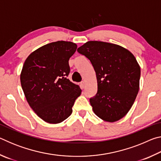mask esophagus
<instances>
[{"label": "esophagus", "instance_id": "obj_1", "mask_svg": "<svg viewBox=\"0 0 161 161\" xmlns=\"http://www.w3.org/2000/svg\"><path fill=\"white\" fill-rule=\"evenodd\" d=\"M80 85H81V89H84V87H85V82H84V81H81Z\"/></svg>", "mask_w": 161, "mask_h": 161}]
</instances>
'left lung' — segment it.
I'll use <instances>...</instances> for the list:
<instances>
[{
	"label": "left lung",
	"mask_w": 161,
	"mask_h": 161,
	"mask_svg": "<svg viewBox=\"0 0 161 161\" xmlns=\"http://www.w3.org/2000/svg\"><path fill=\"white\" fill-rule=\"evenodd\" d=\"M90 60L96 72L97 93L90 102L100 119L115 122L129 112L138 90L141 69L134 55L121 46L89 41L77 49Z\"/></svg>",
	"instance_id": "obj_1"
}]
</instances>
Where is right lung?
Here are the masks:
<instances>
[{
  "instance_id": "obj_1",
  "label": "right lung",
  "mask_w": 161,
  "mask_h": 161,
  "mask_svg": "<svg viewBox=\"0 0 161 161\" xmlns=\"http://www.w3.org/2000/svg\"><path fill=\"white\" fill-rule=\"evenodd\" d=\"M77 45L58 41L43 45L30 54L20 73L26 100L35 113L49 124H59L72 113L81 89L67 79L69 59Z\"/></svg>"
}]
</instances>
